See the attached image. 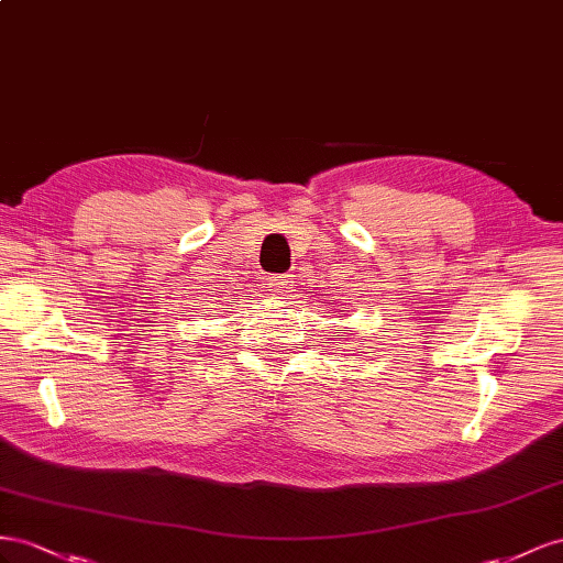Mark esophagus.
<instances>
[{"instance_id": "34e87169", "label": "esophagus", "mask_w": 563, "mask_h": 563, "mask_svg": "<svg viewBox=\"0 0 563 563\" xmlns=\"http://www.w3.org/2000/svg\"><path fill=\"white\" fill-rule=\"evenodd\" d=\"M287 283H292L290 276H271V278H266L264 285H268L273 292H278V290L285 292V285H287Z\"/></svg>"}]
</instances>
